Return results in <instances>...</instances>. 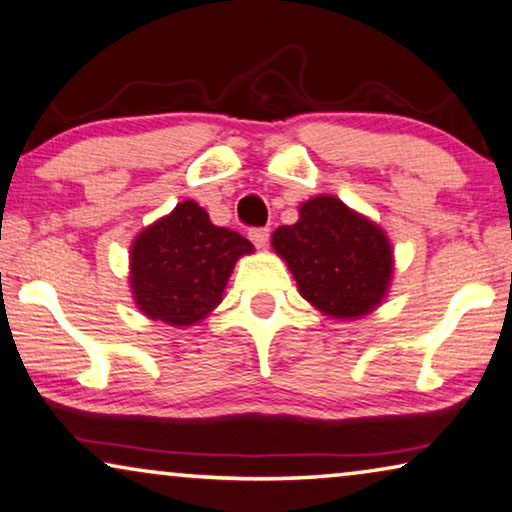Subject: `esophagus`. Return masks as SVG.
<instances>
[{"label": "esophagus", "mask_w": 512, "mask_h": 512, "mask_svg": "<svg viewBox=\"0 0 512 512\" xmlns=\"http://www.w3.org/2000/svg\"><path fill=\"white\" fill-rule=\"evenodd\" d=\"M248 236H250V241H253L257 248H264L266 243H269L271 230H269V227H255V230L248 232Z\"/></svg>", "instance_id": "esophagus-1"}]
</instances>
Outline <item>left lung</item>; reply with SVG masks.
I'll return each mask as SVG.
<instances>
[{
  "mask_svg": "<svg viewBox=\"0 0 512 512\" xmlns=\"http://www.w3.org/2000/svg\"><path fill=\"white\" fill-rule=\"evenodd\" d=\"M301 296L335 319H358L386 299L393 248L377 223L333 195L303 202L299 220L273 232Z\"/></svg>",
  "mask_w": 512,
  "mask_h": 512,
  "instance_id": "obj_1",
  "label": "left lung"
}]
</instances>
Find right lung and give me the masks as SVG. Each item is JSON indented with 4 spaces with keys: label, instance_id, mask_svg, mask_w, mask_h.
Masks as SVG:
<instances>
[{
    "label": "right lung",
    "instance_id": "obj_1",
    "mask_svg": "<svg viewBox=\"0 0 512 512\" xmlns=\"http://www.w3.org/2000/svg\"><path fill=\"white\" fill-rule=\"evenodd\" d=\"M253 253L239 232L216 227L193 200L135 236L131 292L142 315L170 326H193L223 301L236 259Z\"/></svg>",
    "mask_w": 512,
    "mask_h": 512
}]
</instances>
